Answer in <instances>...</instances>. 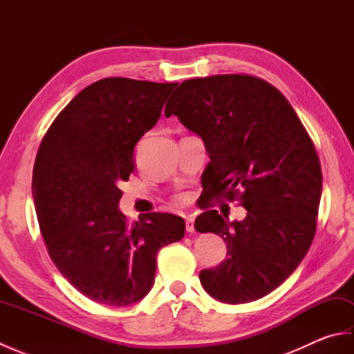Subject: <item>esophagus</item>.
I'll use <instances>...</instances> for the list:
<instances>
[{
	"label": "esophagus",
	"instance_id": "obj_1",
	"mask_svg": "<svg viewBox=\"0 0 354 354\" xmlns=\"http://www.w3.org/2000/svg\"><path fill=\"white\" fill-rule=\"evenodd\" d=\"M185 230L187 232H193L194 231V219L192 216L185 217Z\"/></svg>",
	"mask_w": 354,
	"mask_h": 354
}]
</instances>
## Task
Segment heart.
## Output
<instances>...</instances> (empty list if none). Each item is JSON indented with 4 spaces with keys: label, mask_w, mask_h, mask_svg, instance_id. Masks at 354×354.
Instances as JSON below:
<instances>
[{
    "label": "heart",
    "mask_w": 354,
    "mask_h": 354,
    "mask_svg": "<svg viewBox=\"0 0 354 354\" xmlns=\"http://www.w3.org/2000/svg\"><path fill=\"white\" fill-rule=\"evenodd\" d=\"M178 201H181V202H184V201H187V198L184 196V194H179V196H178Z\"/></svg>",
    "instance_id": "heart-1"
}]
</instances>
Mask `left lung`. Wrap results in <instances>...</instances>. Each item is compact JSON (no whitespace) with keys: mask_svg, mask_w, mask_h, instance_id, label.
<instances>
[{"mask_svg":"<svg viewBox=\"0 0 354 354\" xmlns=\"http://www.w3.org/2000/svg\"><path fill=\"white\" fill-rule=\"evenodd\" d=\"M165 117L198 133L209 161L202 173L207 198L239 199L243 221L216 209L194 228L227 243V259L199 280L222 303L255 301L298 268L317 231L322 173L317 150L288 99L248 74L184 80ZM243 192H240L239 190Z\"/></svg>","mask_w":354,"mask_h":354,"instance_id":"left-lung-1","label":"left lung"}]
</instances>
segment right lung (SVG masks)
<instances>
[{
  "mask_svg": "<svg viewBox=\"0 0 354 354\" xmlns=\"http://www.w3.org/2000/svg\"><path fill=\"white\" fill-rule=\"evenodd\" d=\"M178 84L106 77L74 97L37 150L33 198L47 251L66 280L95 303L123 307L152 288L156 255L184 237L183 217L118 209L133 149Z\"/></svg>",
  "mask_w": 354,
  "mask_h": 354,
  "instance_id": "right-lung-1",
  "label": "right lung"
}]
</instances>
